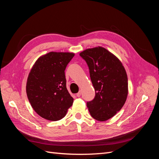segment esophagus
I'll use <instances>...</instances> for the list:
<instances>
[{
    "label": "esophagus",
    "mask_w": 159,
    "mask_h": 159,
    "mask_svg": "<svg viewBox=\"0 0 159 159\" xmlns=\"http://www.w3.org/2000/svg\"><path fill=\"white\" fill-rule=\"evenodd\" d=\"M81 91H80L79 92L76 94V96L77 97H78V98H80V96H81Z\"/></svg>",
    "instance_id": "obj_1"
}]
</instances>
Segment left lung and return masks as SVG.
I'll use <instances>...</instances> for the list:
<instances>
[{
    "label": "left lung",
    "mask_w": 159,
    "mask_h": 159,
    "mask_svg": "<svg viewBox=\"0 0 159 159\" xmlns=\"http://www.w3.org/2000/svg\"><path fill=\"white\" fill-rule=\"evenodd\" d=\"M86 61L95 91L94 99L87 102L91 117L99 121L113 117L123 107L128 94V79L122 63L103 47L81 52Z\"/></svg>",
    "instance_id": "1"
}]
</instances>
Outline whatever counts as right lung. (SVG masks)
Segmentation results:
<instances>
[{
	"instance_id": "add662e5",
	"label": "right lung",
	"mask_w": 159,
	"mask_h": 159,
	"mask_svg": "<svg viewBox=\"0 0 159 159\" xmlns=\"http://www.w3.org/2000/svg\"><path fill=\"white\" fill-rule=\"evenodd\" d=\"M74 53L51 52L40 56L30 70L26 94L37 114L49 121H58L73 104L66 88L65 70Z\"/></svg>"
}]
</instances>
